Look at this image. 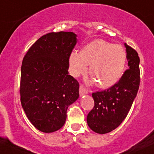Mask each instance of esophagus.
<instances>
[{
	"instance_id": "esophagus-1",
	"label": "esophagus",
	"mask_w": 154,
	"mask_h": 154,
	"mask_svg": "<svg viewBox=\"0 0 154 154\" xmlns=\"http://www.w3.org/2000/svg\"><path fill=\"white\" fill-rule=\"evenodd\" d=\"M88 93V91L87 89H86L84 87V86L82 85H80V96L85 95V94H87Z\"/></svg>"
}]
</instances>
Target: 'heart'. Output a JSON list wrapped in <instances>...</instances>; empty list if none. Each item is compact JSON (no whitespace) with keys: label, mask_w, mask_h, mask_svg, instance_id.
Masks as SVG:
<instances>
[{"label":"heart","mask_w":154,"mask_h":154,"mask_svg":"<svg viewBox=\"0 0 154 154\" xmlns=\"http://www.w3.org/2000/svg\"><path fill=\"white\" fill-rule=\"evenodd\" d=\"M126 53L120 45L102 39L86 45L81 52H72L69 57V72L74 77L85 73L87 65L89 74L98 86L108 88L116 84L124 72Z\"/></svg>","instance_id":"obj_1"}]
</instances>
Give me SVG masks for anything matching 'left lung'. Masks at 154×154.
Returning <instances> with one entry per match:
<instances>
[{"label": "left lung", "instance_id": "1", "mask_svg": "<svg viewBox=\"0 0 154 154\" xmlns=\"http://www.w3.org/2000/svg\"><path fill=\"white\" fill-rule=\"evenodd\" d=\"M129 69L119 81L107 90L92 94L94 107L87 116L89 127L99 134L110 132L127 116L140 82V58L134 49L125 44Z\"/></svg>", "mask_w": 154, "mask_h": 154}]
</instances>
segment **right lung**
<instances>
[{
  "label": "right lung",
  "instance_id": "1",
  "mask_svg": "<svg viewBox=\"0 0 154 154\" xmlns=\"http://www.w3.org/2000/svg\"><path fill=\"white\" fill-rule=\"evenodd\" d=\"M73 32L40 37L23 60L20 101L28 120L42 132L60 129L69 106L79 97V82L69 74V57L77 43Z\"/></svg>",
  "mask_w": 154,
  "mask_h": 154
}]
</instances>
